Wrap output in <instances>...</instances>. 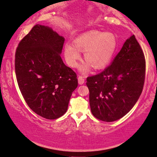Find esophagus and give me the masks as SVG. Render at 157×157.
<instances>
[{"label":"esophagus","instance_id":"obj_1","mask_svg":"<svg viewBox=\"0 0 157 157\" xmlns=\"http://www.w3.org/2000/svg\"><path fill=\"white\" fill-rule=\"evenodd\" d=\"M85 82V78H84L83 76L79 75L78 76V83L79 85H82Z\"/></svg>","mask_w":157,"mask_h":157}]
</instances>
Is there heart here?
<instances>
[{"label": "heart", "instance_id": "heart-1", "mask_svg": "<svg viewBox=\"0 0 157 157\" xmlns=\"http://www.w3.org/2000/svg\"><path fill=\"white\" fill-rule=\"evenodd\" d=\"M74 43L65 45V57L70 67L78 66L80 59V52H84V58L87 63L81 67L82 72H87L91 65L94 69L105 67L117 50L118 40L113 33H103L99 30H90L78 36Z\"/></svg>", "mask_w": 157, "mask_h": 157}]
</instances>
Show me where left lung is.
Listing matches in <instances>:
<instances>
[{
	"instance_id": "left-lung-1",
	"label": "left lung",
	"mask_w": 157,
	"mask_h": 157,
	"mask_svg": "<svg viewBox=\"0 0 157 157\" xmlns=\"http://www.w3.org/2000/svg\"><path fill=\"white\" fill-rule=\"evenodd\" d=\"M145 71L144 52L133 35L125 41L111 65L87 78L92 114L107 122L126 115L142 94Z\"/></svg>"
}]
</instances>
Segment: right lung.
<instances>
[{
  "label": "right lung",
  "instance_id": "right-lung-1",
  "mask_svg": "<svg viewBox=\"0 0 157 157\" xmlns=\"http://www.w3.org/2000/svg\"><path fill=\"white\" fill-rule=\"evenodd\" d=\"M65 38L52 28L35 25L17 46L15 75L25 102L38 115L56 120L67 112L77 75L60 57Z\"/></svg>",
  "mask_w": 157,
  "mask_h": 157
}]
</instances>
